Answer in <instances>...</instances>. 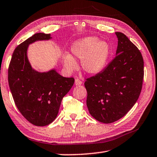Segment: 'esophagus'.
Masks as SVG:
<instances>
[{
	"instance_id": "1",
	"label": "esophagus",
	"mask_w": 157,
	"mask_h": 157,
	"mask_svg": "<svg viewBox=\"0 0 157 157\" xmlns=\"http://www.w3.org/2000/svg\"><path fill=\"white\" fill-rule=\"evenodd\" d=\"M75 85H81V84H82V81L80 80V79L77 78V79H75Z\"/></svg>"
}]
</instances>
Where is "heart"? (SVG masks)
<instances>
[{
    "instance_id": "heart-1",
    "label": "heart",
    "mask_w": 157,
    "mask_h": 157,
    "mask_svg": "<svg viewBox=\"0 0 157 157\" xmlns=\"http://www.w3.org/2000/svg\"><path fill=\"white\" fill-rule=\"evenodd\" d=\"M71 52L75 58L82 60V67L86 73L96 74L105 66L110 53V47L107 42L99 40L96 37H86L76 41L71 47ZM64 65L69 71L78 68L75 59L69 54L63 57Z\"/></svg>"
}]
</instances>
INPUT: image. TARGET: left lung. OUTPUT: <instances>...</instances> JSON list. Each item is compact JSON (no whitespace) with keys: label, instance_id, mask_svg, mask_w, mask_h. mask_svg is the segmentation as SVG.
Here are the masks:
<instances>
[{"label":"left lung","instance_id":"left-lung-1","mask_svg":"<svg viewBox=\"0 0 157 157\" xmlns=\"http://www.w3.org/2000/svg\"><path fill=\"white\" fill-rule=\"evenodd\" d=\"M116 56L101 73L86 79V105L102 123L119 120L138 101L143 86L144 61L139 49L121 32H116Z\"/></svg>","mask_w":157,"mask_h":157}]
</instances>
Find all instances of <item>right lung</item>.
<instances>
[{"instance_id":"right-lung-1","label":"right lung","mask_w":157,"mask_h":157,"mask_svg":"<svg viewBox=\"0 0 157 157\" xmlns=\"http://www.w3.org/2000/svg\"><path fill=\"white\" fill-rule=\"evenodd\" d=\"M52 38L38 33L17 46L8 68V83L14 103L24 118L35 126H44L56 119L64 96L73 86V78H64L55 70L35 71L27 58L29 44Z\"/></svg>"}]
</instances>
